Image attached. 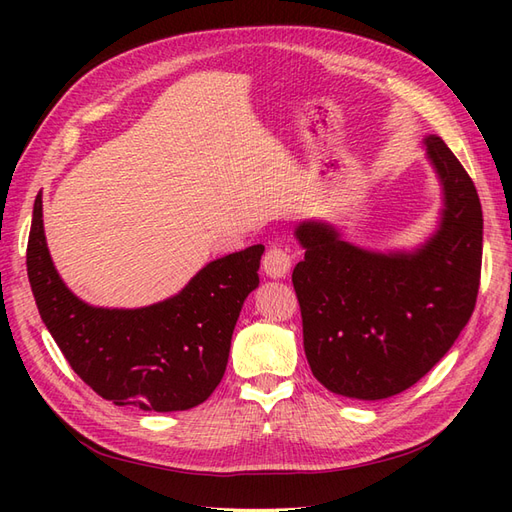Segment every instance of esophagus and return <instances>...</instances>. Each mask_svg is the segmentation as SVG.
Returning a JSON list of instances; mask_svg holds the SVG:
<instances>
[{
    "mask_svg": "<svg viewBox=\"0 0 512 512\" xmlns=\"http://www.w3.org/2000/svg\"><path fill=\"white\" fill-rule=\"evenodd\" d=\"M262 271H265L273 280L286 277L290 271V254L280 245H271L262 256Z\"/></svg>",
    "mask_w": 512,
    "mask_h": 512,
    "instance_id": "obj_1",
    "label": "esophagus"
}]
</instances>
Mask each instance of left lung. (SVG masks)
I'll return each instance as SVG.
<instances>
[{"label": "left lung", "mask_w": 512, "mask_h": 512, "mask_svg": "<svg viewBox=\"0 0 512 512\" xmlns=\"http://www.w3.org/2000/svg\"><path fill=\"white\" fill-rule=\"evenodd\" d=\"M442 188L440 222L414 250L374 252L322 220L294 237L305 258L292 271L303 348L335 395L378 401L421 380L451 350L478 294L483 209L474 183L440 136L423 141Z\"/></svg>", "instance_id": "left-lung-1"}]
</instances>
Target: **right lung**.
<instances>
[{
    "instance_id": "1",
    "label": "right lung",
    "mask_w": 512,
    "mask_h": 512,
    "mask_svg": "<svg viewBox=\"0 0 512 512\" xmlns=\"http://www.w3.org/2000/svg\"><path fill=\"white\" fill-rule=\"evenodd\" d=\"M265 245L211 260L177 294L134 309L89 305L61 280L46 247L42 194L27 243L38 312L70 367L115 406L190 410L220 384L247 294L258 288Z\"/></svg>"
}]
</instances>
